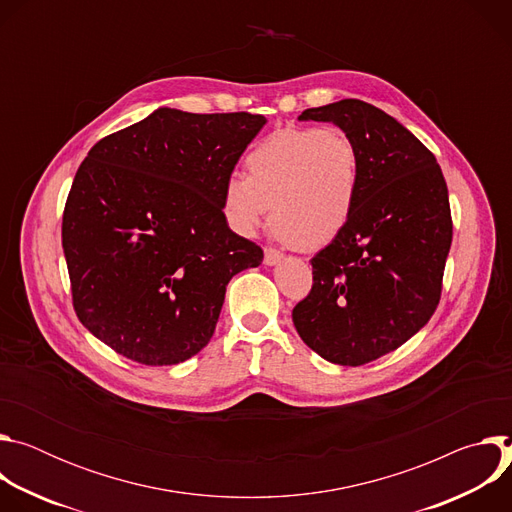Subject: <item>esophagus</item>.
Returning a JSON list of instances; mask_svg holds the SVG:
<instances>
[{
	"mask_svg": "<svg viewBox=\"0 0 512 512\" xmlns=\"http://www.w3.org/2000/svg\"><path fill=\"white\" fill-rule=\"evenodd\" d=\"M281 261H283V255H281L279 251H275V249H265V257H263V263H265V265L273 267V265H279Z\"/></svg>",
	"mask_w": 512,
	"mask_h": 512,
	"instance_id": "34e87169",
	"label": "esophagus"
}]
</instances>
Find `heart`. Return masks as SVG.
I'll list each match as a JSON object with an SVG mask.
<instances>
[{"label":"heart","mask_w":512,"mask_h":512,"mask_svg":"<svg viewBox=\"0 0 512 512\" xmlns=\"http://www.w3.org/2000/svg\"><path fill=\"white\" fill-rule=\"evenodd\" d=\"M247 176L225 182L229 225L253 235L271 208V227L300 249L332 243L354 208L360 158L354 141L334 127L281 129L247 156Z\"/></svg>","instance_id":"heart-1"}]
</instances>
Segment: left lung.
<instances>
[{
    "label": "left lung",
    "mask_w": 512,
    "mask_h": 512,
    "mask_svg": "<svg viewBox=\"0 0 512 512\" xmlns=\"http://www.w3.org/2000/svg\"><path fill=\"white\" fill-rule=\"evenodd\" d=\"M298 119L340 127L358 150L360 180L350 221L312 259V291L291 318L322 358L360 367L417 334L440 302L448 186L425 145L369 103L342 99Z\"/></svg>",
    "instance_id": "1"
}]
</instances>
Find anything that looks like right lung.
<instances>
[{
    "label": "right lung",
    "instance_id": "right-lung-1",
    "mask_svg": "<svg viewBox=\"0 0 512 512\" xmlns=\"http://www.w3.org/2000/svg\"><path fill=\"white\" fill-rule=\"evenodd\" d=\"M265 123L160 107L93 145L62 216L72 304L93 336L150 367L210 342L229 281L263 261L231 231L223 190Z\"/></svg>",
    "mask_w": 512,
    "mask_h": 512
}]
</instances>
